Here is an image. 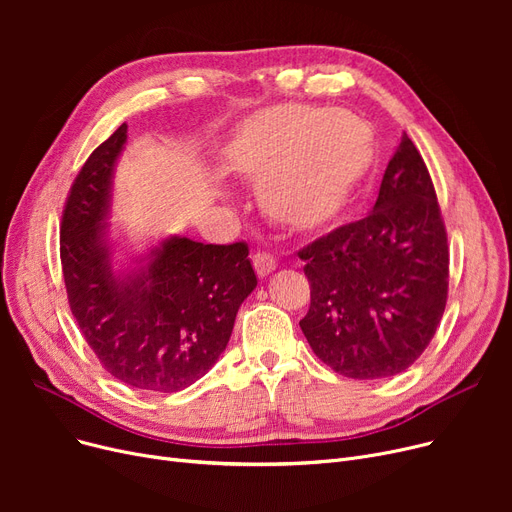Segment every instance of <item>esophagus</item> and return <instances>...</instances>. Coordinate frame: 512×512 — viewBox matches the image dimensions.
<instances>
[{
	"mask_svg": "<svg viewBox=\"0 0 512 512\" xmlns=\"http://www.w3.org/2000/svg\"><path fill=\"white\" fill-rule=\"evenodd\" d=\"M253 267H255L257 276L265 278L267 274H272L276 270V259L270 253H261L259 251V253L253 255Z\"/></svg>",
	"mask_w": 512,
	"mask_h": 512,
	"instance_id": "1",
	"label": "esophagus"
}]
</instances>
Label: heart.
<instances>
[{"label":"heart","mask_w":512,"mask_h":512,"mask_svg":"<svg viewBox=\"0 0 512 512\" xmlns=\"http://www.w3.org/2000/svg\"><path fill=\"white\" fill-rule=\"evenodd\" d=\"M371 161L373 134L361 118L307 103L263 107L224 147L226 170L259 182L263 211L294 230L338 218Z\"/></svg>","instance_id":"heart-1"}]
</instances>
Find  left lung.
Wrapping results in <instances>:
<instances>
[{
    "label": "left lung",
    "instance_id": "8db88e82",
    "mask_svg": "<svg viewBox=\"0 0 512 512\" xmlns=\"http://www.w3.org/2000/svg\"><path fill=\"white\" fill-rule=\"evenodd\" d=\"M311 305L299 321L319 361L353 380L409 369L448 299V238L432 176L402 134L367 218L299 251Z\"/></svg>",
    "mask_w": 512,
    "mask_h": 512
}]
</instances>
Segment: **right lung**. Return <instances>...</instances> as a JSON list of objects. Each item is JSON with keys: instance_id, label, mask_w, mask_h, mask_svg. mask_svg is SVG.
<instances>
[{"instance_id": "add662e5", "label": "right lung", "mask_w": 512, "mask_h": 512, "mask_svg": "<svg viewBox=\"0 0 512 512\" xmlns=\"http://www.w3.org/2000/svg\"><path fill=\"white\" fill-rule=\"evenodd\" d=\"M126 130L122 124L103 141L72 182L60 226L64 284L80 332L116 380L178 392L220 359L257 276L247 242L203 245L184 236L166 238L141 270L114 274L103 222Z\"/></svg>"}]
</instances>
